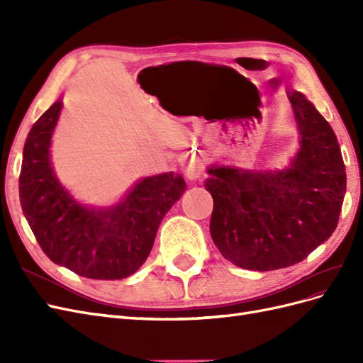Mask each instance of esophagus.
<instances>
[{"label":"esophagus","instance_id":"1","mask_svg":"<svg viewBox=\"0 0 363 363\" xmlns=\"http://www.w3.org/2000/svg\"><path fill=\"white\" fill-rule=\"evenodd\" d=\"M183 174L188 180H196L201 177L203 167L196 160H189L186 162V164L183 167Z\"/></svg>","mask_w":363,"mask_h":363}]
</instances>
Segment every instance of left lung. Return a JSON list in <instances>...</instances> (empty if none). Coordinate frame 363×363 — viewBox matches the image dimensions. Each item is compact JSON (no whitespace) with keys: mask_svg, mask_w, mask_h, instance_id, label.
<instances>
[{"mask_svg":"<svg viewBox=\"0 0 363 363\" xmlns=\"http://www.w3.org/2000/svg\"><path fill=\"white\" fill-rule=\"evenodd\" d=\"M300 150L281 171L212 167L211 235L233 265L271 271L295 265L332 236L347 189L333 128L300 92H289Z\"/></svg>","mask_w":363,"mask_h":363,"instance_id":"obj_1","label":"left lung"}]
</instances>
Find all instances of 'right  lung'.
Masks as SVG:
<instances>
[{
	"mask_svg": "<svg viewBox=\"0 0 363 363\" xmlns=\"http://www.w3.org/2000/svg\"><path fill=\"white\" fill-rule=\"evenodd\" d=\"M57 100L27 136L19 175V200L42 251L82 277L118 280L147 260L157 228L186 191L182 175L142 179L118 204L94 208L75 201L51 167L50 145L62 111Z\"/></svg>",
	"mask_w": 363,
	"mask_h": 363,
	"instance_id": "1",
	"label": "right lung"
}]
</instances>
